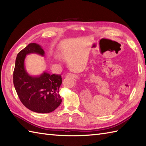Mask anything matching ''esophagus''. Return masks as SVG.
Returning a JSON list of instances; mask_svg holds the SVG:
<instances>
[{
	"label": "esophagus",
	"mask_w": 146,
	"mask_h": 146,
	"mask_svg": "<svg viewBox=\"0 0 146 146\" xmlns=\"http://www.w3.org/2000/svg\"><path fill=\"white\" fill-rule=\"evenodd\" d=\"M66 76H70V77H71V76H72V74H71V73H68Z\"/></svg>",
	"instance_id": "esophagus-1"
}]
</instances>
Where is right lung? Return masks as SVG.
<instances>
[{"instance_id":"right-lung-1","label":"right lung","mask_w":146,"mask_h":146,"mask_svg":"<svg viewBox=\"0 0 146 146\" xmlns=\"http://www.w3.org/2000/svg\"><path fill=\"white\" fill-rule=\"evenodd\" d=\"M31 53L44 56V51L36 43H30L17 55L13 82L21 102L26 108L37 113H50L60 106L62 100L60 88L61 76L44 71L39 76H31L25 66L26 55Z\"/></svg>"}]
</instances>
